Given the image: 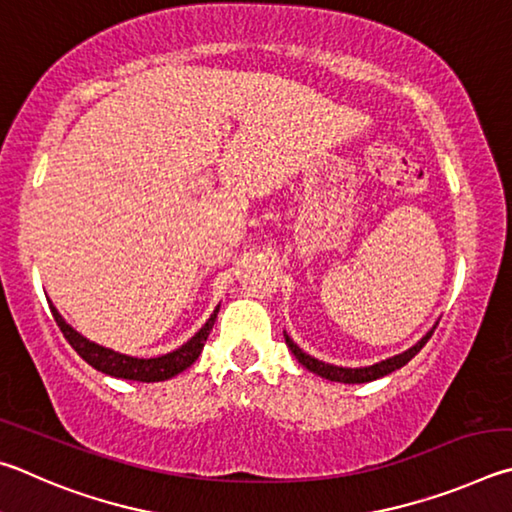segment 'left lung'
I'll list each match as a JSON object with an SVG mask.
<instances>
[{
    "label": "left lung",
    "instance_id": "1",
    "mask_svg": "<svg viewBox=\"0 0 512 512\" xmlns=\"http://www.w3.org/2000/svg\"><path fill=\"white\" fill-rule=\"evenodd\" d=\"M436 326H438V324H436ZM436 326H434L432 330H429V333H427L423 339H420L418 344L407 348L405 353L393 355V357H389V360H382V362L373 364V366H360V369H348V366H335V364H326V362H321V360H315V357H312V355L303 353L301 348H299L297 344H294L288 335H285V344H288V348L294 353V357H297V360H299L303 366H306L308 371L321 375V378H326V380H330V382L362 384V382H371V380L384 378V375H389V373H393V371L402 369V366H405V364L411 360V357H416V355L420 353V348H423V346L429 342V337L434 335Z\"/></svg>",
    "mask_w": 512,
    "mask_h": 512
}]
</instances>
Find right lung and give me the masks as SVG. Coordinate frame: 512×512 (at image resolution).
<instances>
[{
    "mask_svg": "<svg viewBox=\"0 0 512 512\" xmlns=\"http://www.w3.org/2000/svg\"><path fill=\"white\" fill-rule=\"evenodd\" d=\"M49 308H51L53 319H56L58 328L62 330V335H65L71 348H74V351L83 357L89 366H94L96 371H101L105 375H112V378L137 380V382H164V380L175 378V375L182 373L184 369H188V366H191L197 357H200L206 337H209L215 319H218V310H220V306L215 308L213 315L206 319V324L197 330V333L188 339L186 344L175 348L173 353L143 360V357H130V355L116 353V351H112V348H105L101 344L89 342L87 337L76 333V330L71 328L65 319H62V315L51 301H49Z\"/></svg>",
    "mask_w": 512,
    "mask_h": 512,
    "instance_id": "1",
    "label": "right lung"
}]
</instances>
